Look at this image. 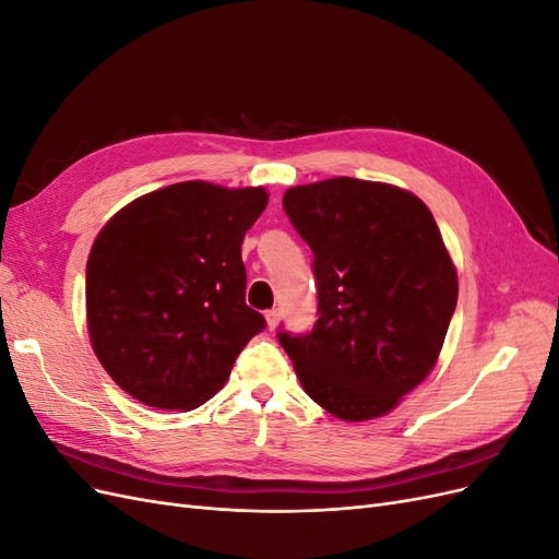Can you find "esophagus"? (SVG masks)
Here are the masks:
<instances>
[{"instance_id":"1","label":"esophagus","mask_w":559,"mask_h":559,"mask_svg":"<svg viewBox=\"0 0 559 559\" xmlns=\"http://www.w3.org/2000/svg\"><path fill=\"white\" fill-rule=\"evenodd\" d=\"M265 321H267V329L275 331L280 324V310H267L265 312Z\"/></svg>"}]
</instances>
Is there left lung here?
Returning <instances> with one entry per match:
<instances>
[{"instance_id":"obj_1","label":"left lung","mask_w":559,"mask_h":559,"mask_svg":"<svg viewBox=\"0 0 559 559\" xmlns=\"http://www.w3.org/2000/svg\"><path fill=\"white\" fill-rule=\"evenodd\" d=\"M282 205L314 253L317 324L277 335L302 389L345 421L392 413L433 370L460 294L433 214L352 177L294 186Z\"/></svg>"}]
</instances>
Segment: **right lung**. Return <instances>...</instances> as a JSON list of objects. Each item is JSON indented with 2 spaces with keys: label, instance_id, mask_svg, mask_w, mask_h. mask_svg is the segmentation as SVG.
<instances>
[{
  "label": "right lung",
  "instance_id": "right-lung-1",
  "mask_svg": "<svg viewBox=\"0 0 559 559\" xmlns=\"http://www.w3.org/2000/svg\"><path fill=\"white\" fill-rule=\"evenodd\" d=\"M263 186L179 181L132 200L97 233L86 265L95 357L132 399L193 411L230 376L265 319L245 302V233Z\"/></svg>",
  "mask_w": 559,
  "mask_h": 559
}]
</instances>
